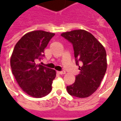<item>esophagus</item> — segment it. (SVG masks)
<instances>
[{
    "label": "esophagus",
    "instance_id": "esophagus-1",
    "mask_svg": "<svg viewBox=\"0 0 121 121\" xmlns=\"http://www.w3.org/2000/svg\"><path fill=\"white\" fill-rule=\"evenodd\" d=\"M58 74H65V71H58L57 72Z\"/></svg>",
    "mask_w": 121,
    "mask_h": 121
}]
</instances>
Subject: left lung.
I'll return each mask as SVG.
<instances>
[{
  "mask_svg": "<svg viewBox=\"0 0 121 121\" xmlns=\"http://www.w3.org/2000/svg\"><path fill=\"white\" fill-rule=\"evenodd\" d=\"M61 35L73 44L76 63L80 74L75 82L67 90L69 95L78 98L91 96L100 85L107 69L106 52L104 46L93 35L84 30L62 33Z\"/></svg>",
  "mask_w": 121,
  "mask_h": 121,
  "instance_id": "left-lung-1",
  "label": "left lung"
}]
</instances>
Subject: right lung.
<instances>
[{"label": "right lung", "mask_w": 121, "mask_h": 121, "mask_svg": "<svg viewBox=\"0 0 121 121\" xmlns=\"http://www.w3.org/2000/svg\"><path fill=\"white\" fill-rule=\"evenodd\" d=\"M54 33L43 30L28 32L15 46L10 58L12 73L20 87L34 98L47 95L52 90L56 71L36 64Z\"/></svg>", "instance_id": "obj_1"}]
</instances>
